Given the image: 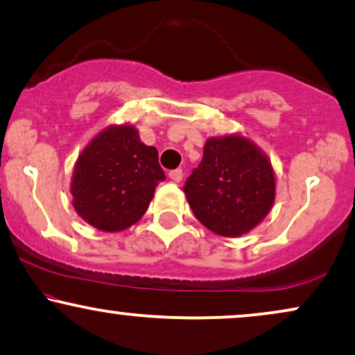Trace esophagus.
Segmentation results:
<instances>
[{
	"label": "esophagus",
	"mask_w": 355,
	"mask_h": 355,
	"mask_svg": "<svg viewBox=\"0 0 355 355\" xmlns=\"http://www.w3.org/2000/svg\"><path fill=\"white\" fill-rule=\"evenodd\" d=\"M168 177L172 178L173 182H182V178H183V172H182V168H175V170H172V172H168Z\"/></svg>",
	"instance_id": "1"
}]
</instances>
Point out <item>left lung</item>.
<instances>
[{
    "instance_id": "8db88e82",
    "label": "left lung",
    "mask_w": 355,
    "mask_h": 355,
    "mask_svg": "<svg viewBox=\"0 0 355 355\" xmlns=\"http://www.w3.org/2000/svg\"><path fill=\"white\" fill-rule=\"evenodd\" d=\"M183 191L200 223L220 236L234 238L270 213L276 180L268 157L251 140L211 137Z\"/></svg>"
}]
</instances>
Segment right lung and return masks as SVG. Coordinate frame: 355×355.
Segmentation results:
<instances>
[{"mask_svg": "<svg viewBox=\"0 0 355 355\" xmlns=\"http://www.w3.org/2000/svg\"><path fill=\"white\" fill-rule=\"evenodd\" d=\"M165 173L159 152L132 125H110L80 152L72 175L76 211L101 232H122L147 211Z\"/></svg>", "mask_w": 355, "mask_h": 355, "instance_id": "add662e5", "label": "right lung"}]
</instances>
